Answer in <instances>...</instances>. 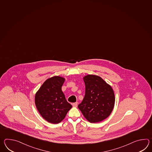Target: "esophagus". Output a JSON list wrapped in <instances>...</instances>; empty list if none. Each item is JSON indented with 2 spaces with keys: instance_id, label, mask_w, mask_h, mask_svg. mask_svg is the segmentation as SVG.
Returning a JSON list of instances; mask_svg holds the SVG:
<instances>
[{
  "instance_id": "34e87169",
  "label": "esophagus",
  "mask_w": 152,
  "mask_h": 152,
  "mask_svg": "<svg viewBox=\"0 0 152 152\" xmlns=\"http://www.w3.org/2000/svg\"><path fill=\"white\" fill-rule=\"evenodd\" d=\"M77 102H74V103H73V104H72V106H73L74 107H77Z\"/></svg>"
}]
</instances>
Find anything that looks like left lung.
<instances>
[{
  "instance_id": "left-lung-1",
  "label": "left lung",
  "mask_w": 152,
  "mask_h": 152,
  "mask_svg": "<svg viewBox=\"0 0 152 152\" xmlns=\"http://www.w3.org/2000/svg\"><path fill=\"white\" fill-rule=\"evenodd\" d=\"M85 95L78 107L91 123L107 118L115 105V94L111 87L100 77L88 75L83 78Z\"/></svg>"
}]
</instances>
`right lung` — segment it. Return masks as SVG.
<instances>
[{"mask_svg":"<svg viewBox=\"0 0 152 152\" xmlns=\"http://www.w3.org/2000/svg\"><path fill=\"white\" fill-rule=\"evenodd\" d=\"M64 81V78L59 76L50 78L35 95V102L38 111L51 123L58 124L62 121L72 107L61 91Z\"/></svg>","mask_w":152,"mask_h":152,"instance_id":"add662e5","label":"right lung"}]
</instances>
